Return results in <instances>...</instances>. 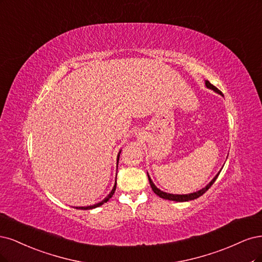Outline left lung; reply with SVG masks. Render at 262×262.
<instances>
[{
  "label": "left lung",
  "instance_id": "8db88e82",
  "mask_svg": "<svg viewBox=\"0 0 262 262\" xmlns=\"http://www.w3.org/2000/svg\"><path fill=\"white\" fill-rule=\"evenodd\" d=\"M205 83H206V86H207V88H209V89H212L213 91H215V92H217L219 95H222V92L219 90L216 87H214L213 85H211V83L208 81V80H206L205 81ZM221 172V171H220ZM220 172H219L214 177H213V180L211 181L207 186L205 187V188H202V189H200V190H198V191H195V192H191V193H187V195H173V193H167V192H165V191H162V190H160L156 185L154 184V182L151 181V179H150V176H149V174H148V179H149V183H150V186H151V188H152V190H154V192L156 193V195H158L159 197H161V198H163V199H167V200H172V201H179V202H183V201H189V200H193V199H197V198H199L200 196H202L204 195V193L211 187L212 186V184L215 182V180L217 179V176H219V174H220Z\"/></svg>",
  "mask_w": 262,
  "mask_h": 262
}]
</instances>
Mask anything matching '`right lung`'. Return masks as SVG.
Returning <instances> with one entry per match:
<instances>
[{"mask_svg":"<svg viewBox=\"0 0 262 262\" xmlns=\"http://www.w3.org/2000/svg\"><path fill=\"white\" fill-rule=\"evenodd\" d=\"M120 154H121V151L119 152V155H117V163H119V160H120ZM115 189H116V183L114 184V187H113V189L111 190V192L108 193V195L102 200V201H100V202H98V204H96V205H94V206H88V207H76V209H81V210H89V209H94V208H97V207H100V206H102L103 204H105L106 201H108L110 200V198H111L112 196H113V193H114V191H115Z\"/></svg>","mask_w":262,"mask_h":262,"instance_id":"add662e5","label":"right lung"}]
</instances>
